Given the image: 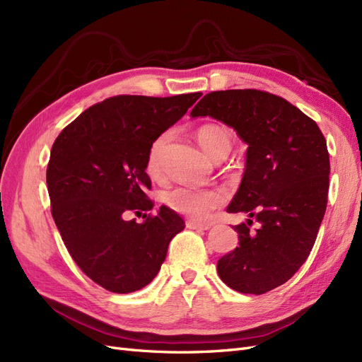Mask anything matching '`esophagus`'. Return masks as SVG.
I'll use <instances>...</instances> for the list:
<instances>
[{"instance_id":"34e87169","label":"esophagus","mask_w":362,"mask_h":362,"mask_svg":"<svg viewBox=\"0 0 362 362\" xmlns=\"http://www.w3.org/2000/svg\"><path fill=\"white\" fill-rule=\"evenodd\" d=\"M185 226H187L189 229H201V231H206V229L211 228L210 223L196 222V221H187V222H185Z\"/></svg>"}]
</instances>
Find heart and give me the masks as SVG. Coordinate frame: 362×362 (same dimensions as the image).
Listing matches in <instances>:
<instances>
[{
	"label": "heart",
	"instance_id": "1",
	"mask_svg": "<svg viewBox=\"0 0 362 362\" xmlns=\"http://www.w3.org/2000/svg\"><path fill=\"white\" fill-rule=\"evenodd\" d=\"M168 139L169 133H164L152 141L149 146L146 170L154 178L160 177L161 173V158ZM196 139L206 152V156H210L216 161L226 158L233 148V137L229 134V131L217 124L201 125L196 131ZM163 199L173 211L193 218H204L216 206L223 204L225 192L217 187L199 189L192 187V185H180V187H175L164 193Z\"/></svg>",
	"mask_w": 362,
	"mask_h": 362
}]
</instances>
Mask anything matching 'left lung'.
Returning a JSON list of instances; mask_svg holds the SVG:
<instances>
[{
	"label": "left lung",
	"mask_w": 362,
	"mask_h": 362,
	"mask_svg": "<svg viewBox=\"0 0 362 362\" xmlns=\"http://www.w3.org/2000/svg\"><path fill=\"white\" fill-rule=\"evenodd\" d=\"M190 116L221 120L247 144L226 211L249 218L233 226L238 247L217 261L218 276L246 294L282 286L308 258L326 211L331 164L320 128L284 98L255 89L206 93Z\"/></svg>",
	"instance_id": "left-lung-1"
}]
</instances>
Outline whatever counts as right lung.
Wrapping results in <instances>:
<instances>
[{"mask_svg": "<svg viewBox=\"0 0 362 362\" xmlns=\"http://www.w3.org/2000/svg\"><path fill=\"white\" fill-rule=\"evenodd\" d=\"M201 92L168 98L119 95L87 108L51 149V213L72 259L98 286L133 293L157 276L184 221L166 205L149 211L146 157L152 141L187 113Z\"/></svg>", "mask_w": 362, "mask_h": 362, "instance_id": "right-lung-1", "label": "right lung"}]
</instances>
